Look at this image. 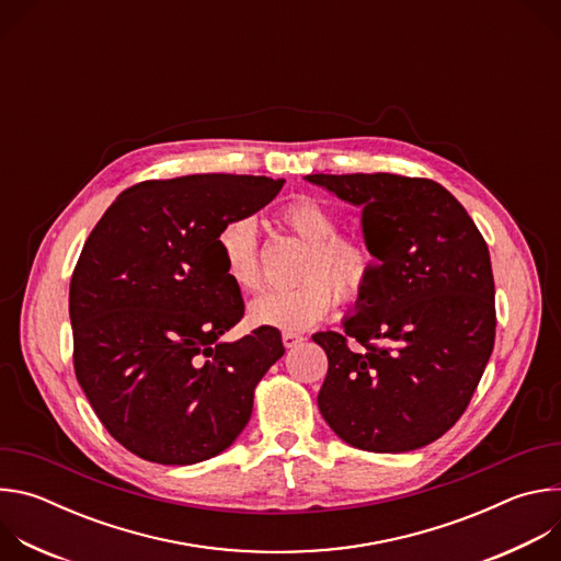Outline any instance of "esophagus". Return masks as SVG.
<instances>
[{"instance_id":"1","label":"esophagus","mask_w":561,"mask_h":561,"mask_svg":"<svg viewBox=\"0 0 561 561\" xmlns=\"http://www.w3.org/2000/svg\"><path fill=\"white\" fill-rule=\"evenodd\" d=\"M282 342H284V346H286V348H295L297 344H301V342H304V335L293 333V331H284V333H282Z\"/></svg>"}]
</instances>
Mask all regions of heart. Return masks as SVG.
Here are the masks:
<instances>
[{
    "label": "heart",
    "instance_id": "obj_1",
    "mask_svg": "<svg viewBox=\"0 0 561 561\" xmlns=\"http://www.w3.org/2000/svg\"><path fill=\"white\" fill-rule=\"evenodd\" d=\"M277 221L290 230L306 249L297 264L299 282L271 288L249 306L255 327L279 331H304L317 324L337 301L359 299L377 273V255L364 237L340 232L333 208L314 197L286 202ZM217 249L230 282L242 290H255L262 282L255 224L249 217L226 221L217 234Z\"/></svg>",
    "mask_w": 561,
    "mask_h": 561
}]
</instances>
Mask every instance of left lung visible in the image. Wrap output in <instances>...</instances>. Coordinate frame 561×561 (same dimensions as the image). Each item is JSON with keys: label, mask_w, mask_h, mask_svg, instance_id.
<instances>
[{"label": "left lung", "mask_w": 561, "mask_h": 561, "mask_svg": "<svg viewBox=\"0 0 561 561\" xmlns=\"http://www.w3.org/2000/svg\"><path fill=\"white\" fill-rule=\"evenodd\" d=\"M306 180L364 206V239L379 260L344 331L312 335L329 357L317 407L355 448H422L463 415L495 346L489 247L463 206L433 180Z\"/></svg>", "instance_id": "1"}]
</instances>
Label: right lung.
I'll list each match as a JSON object with an SVG mask.
<instances>
[{"label":"right lung","instance_id":"add662e5","mask_svg":"<svg viewBox=\"0 0 561 561\" xmlns=\"http://www.w3.org/2000/svg\"><path fill=\"white\" fill-rule=\"evenodd\" d=\"M282 186L224 173L139 182L89 234L70 277L72 366L104 428L133 455L197 463L249 424L255 386L284 344L268 327L219 340L244 317V299L217 234Z\"/></svg>","mask_w":561,"mask_h":561}]
</instances>
